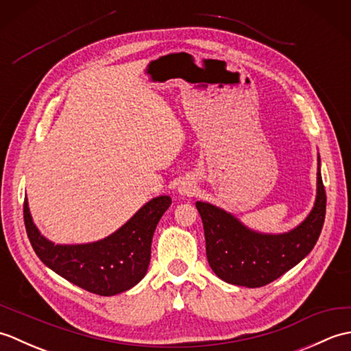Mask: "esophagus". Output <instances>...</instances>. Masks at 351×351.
<instances>
[{"label": "esophagus", "instance_id": "34e87169", "mask_svg": "<svg viewBox=\"0 0 351 351\" xmlns=\"http://www.w3.org/2000/svg\"><path fill=\"white\" fill-rule=\"evenodd\" d=\"M197 187H196V182L195 181H190V180H185L180 184V187H178V193H180L181 196H193L196 193Z\"/></svg>", "mask_w": 351, "mask_h": 351}]
</instances>
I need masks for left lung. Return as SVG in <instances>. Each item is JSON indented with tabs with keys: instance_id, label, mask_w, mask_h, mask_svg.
Instances as JSON below:
<instances>
[{
	"instance_id": "obj_1",
	"label": "left lung",
	"mask_w": 351,
	"mask_h": 351,
	"mask_svg": "<svg viewBox=\"0 0 351 351\" xmlns=\"http://www.w3.org/2000/svg\"><path fill=\"white\" fill-rule=\"evenodd\" d=\"M319 167L322 160L318 155L314 206L306 219L288 232H259L245 226L232 213L197 200L208 264L221 280L245 288L264 287L309 255L322 234L326 217V191Z\"/></svg>"
}]
</instances>
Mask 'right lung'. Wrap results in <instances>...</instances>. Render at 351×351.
<instances>
[{"label":"right lung","instance_id":"add662e5","mask_svg":"<svg viewBox=\"0 0 351 351\" xmlns=\"http://www.w3.org/2000/svg\"><path fill=\"white\" fill-rule=\"evenodd\" d=\"M170 204V196L154 197L113 234L81 244H56L42 235L27 197L24 221L29 243L45 265L88 293L108 297L125 293L145 278L155 228Z\"/></svg>","mask_w":351,"mask_h":351}]
</instances>
